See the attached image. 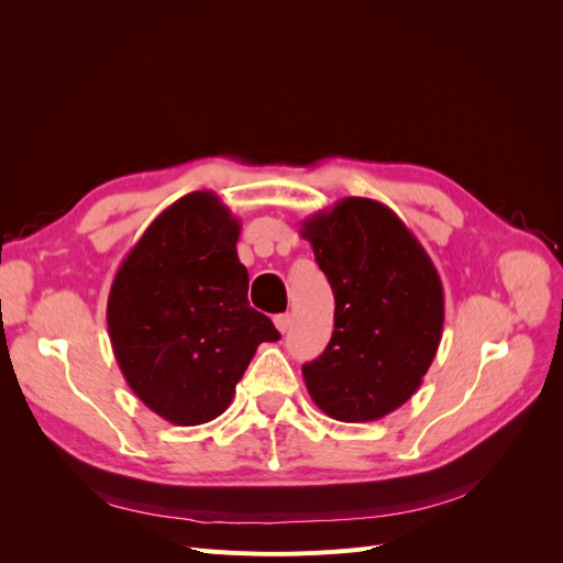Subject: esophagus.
I'll return each mask as SVG.
<instances>
[{"mask_svg":"<svg viewBox=\"0 0 563 563\" xmlns=\"http://www.w3.org/2000/svg\"><path fill=\"white\" fill-rule=\"evenodd\" d=\"M291 323H294V319H291V314H288V312L275 317V327H277L279 333H286L288 329H291Z\"/></svg>","mask_w":563,"mask_h":563,"instance_id":"34e87169","label":"esophagus"}]
</instances>
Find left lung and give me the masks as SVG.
<instances>
[{"instance_id":"left-lung-1","label":"left lung","mask_w":563,"mask_h":563,"mask_svg":"<svg viewBox=\"0 0 563 563\" xmlns=\"http://www.w3.org/2000/svg\"><path fill=\"white\" fill-rule=\"evenodd\" d=\"M333 298V335L302 366L312 401L340 422H371L411 399L444 331L439 272L385 203L345 197L302 220Z\"/></svg>"}]
</instances>
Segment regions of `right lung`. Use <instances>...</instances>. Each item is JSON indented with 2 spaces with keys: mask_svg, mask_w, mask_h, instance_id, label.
I'll return each mask as SVG.
<instances>
[{
  "mask_svg": "<svg viewBox=\"0 0 563 563\" xmlns=\"http://www.w3.org/2000/svg\"><path fill=\"white\" fill-rule=\"evenodd\" d=\"M240 230L216 192L185 195L152 220L110 288L119 368L150 411L180 428L223 413L258 345L279 340L249 305Z\"/></svg>",
  "mask_w": 563,
  "mask_h": 563,
  "instance_id": "obj_1",
  "label": "right lung"
}]
</instances>
